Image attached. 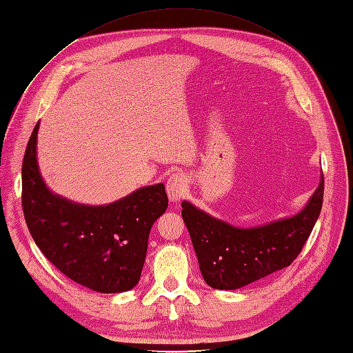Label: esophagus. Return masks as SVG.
I'll use <instances>...</instances> for the list:
<instances>
[{
    "label": "esophagus",
    "mask_w": 353,
    "mask_h": 353,
    "mask_svg": "<svg viewBox=\"0 0 353 353\" xmlns=\"http://www.w3.org/2000/svg\"><path fill=\"white\" fill-rule=\"evenodd\" d=\"M166 190H168V196L170 201H179L181 197L185 194L187 191V179L181 173H174L169 177L166 183Z\"/></svg>",
    "instance_id": "1"
}]
</instances>
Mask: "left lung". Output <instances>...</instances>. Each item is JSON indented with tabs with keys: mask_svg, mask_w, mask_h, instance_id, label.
Masks as SVG:
<instances>
[{
	"mask_svg": "<svg viewBox=\"0 0 353 353\" xmlns=\"http://www.w3.org/2000/svg\"><path fill=\"white\" fill-rule=\"evenodd\" d=\"M323 199L324 174L301 212L249 230L232 227L183 201L181 216L205 283L218 290H235L290 266L315 225Z\"/></svg>",
	"mask_w": 353,
	"mask_h": 353,
	"instance_id": "obj_1",
	"label": "left lung"
}]
</instances>
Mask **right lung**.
I'll list each match as a JSON object with an SVG mask.
<instances>
[{
  "label": "right lung",
  "mask_w": 353,
  "mask_h": 353,
  "mask_svg": "<svg viewBox=\"0 0 353 353\" xmlns=\"http://www.w3.org/2000/svg\"><path fill=\"white\" fill-rule=\"evenodd\" d=\"M38 130L39 122L22 160V210L32 238L73 281L100 293L131 290L141 279L150 228L169 204L165 184L101 207L54 196L38 169Z\"/></svg>",
  "instance_id": "right-lung-1"
}]
</instances>
